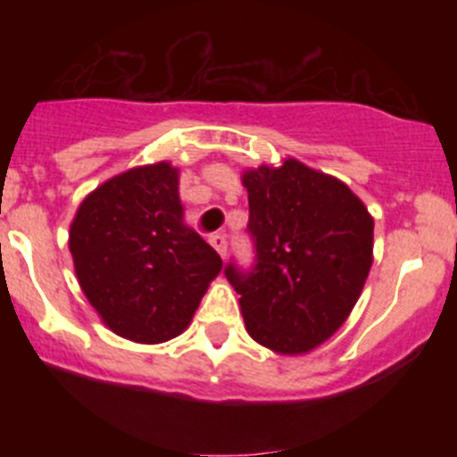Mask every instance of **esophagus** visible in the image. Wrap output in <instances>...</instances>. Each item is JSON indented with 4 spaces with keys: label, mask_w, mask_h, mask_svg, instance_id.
<instances>
[{
    "label": "esophagus",
    "mask_w": 457,
    "mask_h": 457,
    "mask_svg": "<svg viewBox=\"0 0 457 457\" xmlns=\"http://www.w3.org/2000/svg\"><path fill=\"white\" fill-rule=\"evenodd\" d=\"M210 245L215 247V252L220 253V256H226V236H221V233L210 236Z\"/></svg>",
    "instance_id": "34e87169"
}]
</instances>
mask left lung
I'll use <instances>...</instances> for the list:
<instances>
[{"instance_id":"1","label":"left lung","mask_w":457,"mask_h":457,"mask_svg":"<svg viewBox=\"0 0 457 457\" xmlns=\"http://www.w3.org/2000/svg\"><path fill=\"white\" fill-rule=\"evenodd\" d=\"M256 268L226 278L249 337L277 354L316 350L348 320L373 265V215L329 173L286 157L242 171Z\"/></svg>"}]
</instances>
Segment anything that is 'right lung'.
Listing matches in <instances>:
<instances>
[{"label":"right lung","mask_w":457,"mask_h":457,"mask_svg":"<svg viewBox=\"0 0 457 457\" xmlns=\"http://www.w3.org/2000/svg\"><path fill=\"white\" fill-rule=\"evenodd\" d=\"M179 180L167 160L128 169L84 196L68 233L88 304L144 345L183 334L221 272L220 253L185 224Z\"/></svg>","instance_id":"obj_1"}]
</instances>
